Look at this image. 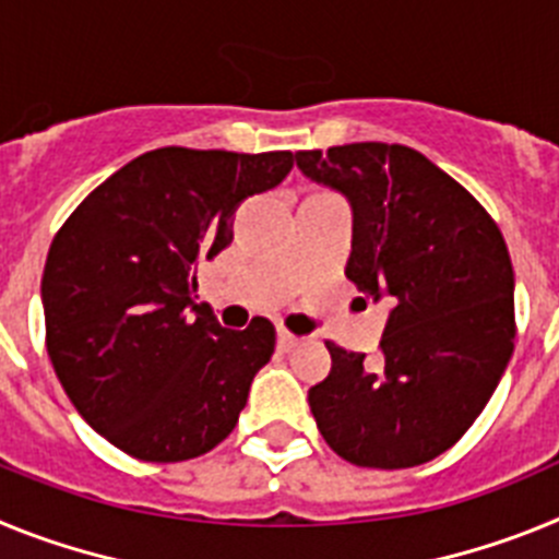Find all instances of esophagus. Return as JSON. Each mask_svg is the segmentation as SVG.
<instances>
[{"mask_svg": "<svg viewBox=\"0 0 559 559\" xmlns=\"http://www.w3.org/2000/svg\"><path fill=\"white\" fill-rule=\"evenodd\" d=\"M276 344H280V349H283V353H290V349H296L299 344H302V338L294 333H288V330H280V333H276Z\"/></svg>", "mask_w": 559, "mask_h": 559, "instance_id": "1", "label": "esophagus"}]
</instances>
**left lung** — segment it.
<instances>
[{
  "label": "left lung",
  "instance_id": "1",
  "mask_svg": "<svg viewBox=\"0 0 559 559\" xmlns=\"http://www.w3.org/2000/svg\"><path fill=\"white\" fill-rule=\"evenodd\" d=\"M296 167L349 201L347 276L392 305L378 369L328 341L333 369L308 392L316 426L358 467L431 462L473 426L515 347V274L501 229L414 147L299 151Z\"/></svg>",
  "mask_w": 559,
  "mask_h": 559
}]
</instances>
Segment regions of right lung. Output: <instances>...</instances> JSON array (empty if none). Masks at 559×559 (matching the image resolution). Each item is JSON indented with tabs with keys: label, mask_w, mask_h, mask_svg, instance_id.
Returning a JSON list of instances; mask_svg holds the SVG:
<instances>
[{
	"label": "right lung",
	"mask_w": 559,
	"mask_h": 559,
	"mask_svg": "<svg viewBox=\"0 0 559 559\" xmlns=\"http://www.w3.org/2000/svg\"><path fill=\"white\" fill-rule=\"evenodd\" d=\"M294 167V153L159 147L83 199L49 246L47 353L88 426L142 462L224 442L274 353V324L221 328L192 305L201 257L231 243V215Z\"/></svg>",
	"instance_id": "obj_1"
}]
</instances>
